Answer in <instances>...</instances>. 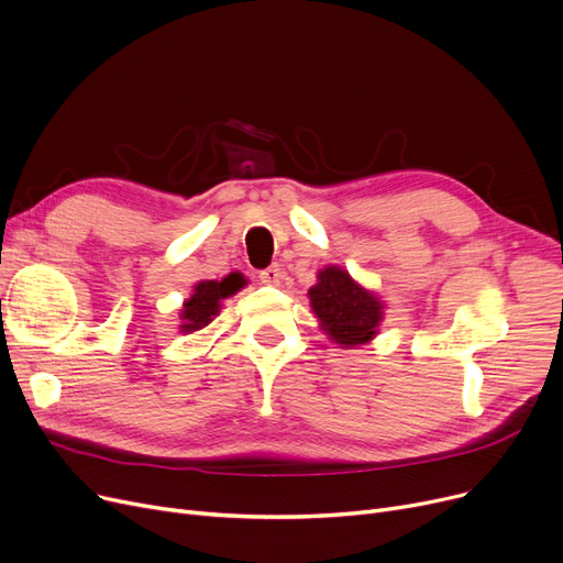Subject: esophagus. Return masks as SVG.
<instances>
[{
    "label": "esophagus",
    "instance_id": "obj_1",
    "mask_svg": "<svg viewBox=\"0 0 563 563\" xmlns=\"http://www.w3.org/2000/svg\"><path fill=\"white\" fill-rule=\"evenodd\" d=\"M260 280H262L264 285H272V287L280 285V280H283V268H280V264H272V266L262 268V272H260Z\"/></svg>",
    "mask_w": 563,
    "mask_h": 563
}]
</instances>
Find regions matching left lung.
<instances>
[{"instance_id": "8db88e82", "label": "left lung", "mask_w": 563, "mask_h": 563, "mask_svg": "<svg viewBox=\"0 0 563 563\" xmlns=\"http://www.w3.org/2000/svg\"><path fill=\"white\" fill-rule=\"evenodd\" d=\"M308 297L322 331L338 345L356 347L375 338L384 303L340 266L322 268Z\"/></svg>"}]
</instances>
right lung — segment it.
<instances>
[{"mask_svg": "<svg viewBox=\"0 0 563 563\" xmlns=\"http://www.w3.org/2000/svg\"><path fill=\"white\" fill-rule=\"evenodd\" d=\"M243 285H246V280L239 274H230L223 280H202L195 285L190 299L184 301V310L179 314V329L184 333L205 329L213 317L221 312V301L236 295Z\"/></svg>", "mask_w": 563, "mask_h": 563, "instance_id": "obj_1", "label": "right lung"}]
</instances>
